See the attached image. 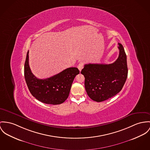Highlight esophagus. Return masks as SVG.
<instances>
[{"instance_id":"34e87169","label":"esophagus","mask_w":150,"mask_h":150,"mask_svg":"<svg viewBox=\"0 0 150 150\" xmlns=\"http://www.w3.org/2000/svg\"><path fill=\"white\" fill-rule=\"evenodd\" d=\"M83 66H84V63L83 62H80L78 66V69L79 70L81 71V70L83 69Z\"/></svg>"}]
</instances>
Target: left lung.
Returning <instances> with one entry per match:
<instances>
[{"label": "left lung", "mask_w": 150, "mask_h": 150, "mask_svg": "<svg viewBox=\"0 0 150 150\" xmlns=\"http://www.w3.org/2000/svg\"><path fill=\"white\" fill-rule=\"evenodd\" d=\"M119 55L111 64H87L81 69L88 96L95 102L107 100L120 92L127 79V57L123 46L118 43Z\"/></svg>", "instance_id": "obj_1"}]
</instances>
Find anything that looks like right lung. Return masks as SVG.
<instances>
[{
    "label": "right lung",
    "mask_w": 150,
    "mask_h": 150,
    "mask_svg": "<svg viewBox=\"0 0 150 150\" xmlns=\"http://www.w3.org/2000/svg\"><path fill=\"white\" fill-rule=\"evenodd\" d=\"M27 52L24 64V78L29 91L37 100L50 104L63 103L69 97L72 83L79 70L70 67L49 78L39 79L29 66Z\"/></svg>",
    "instance_id": "add662e5"
}]
</instances>
